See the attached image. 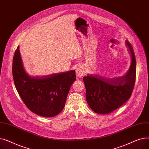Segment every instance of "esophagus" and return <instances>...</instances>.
<instances>
[{
  "label": "esophagus",
  "mask_w": 149,
  "mask_h": 149,
  "mask_svg": "<svg viewBox=\"0 0 149 149\" xmlns=\"http://www.w3.org/2000/svg\"><path fill=\"white\" fill-rule=\"evenodd\" d=\"M86 73L85 68L84 66H80L76 70V75L78 77H81L84 75Z\"/></svg>",
  "instance_id": "1"
}]
</instances>
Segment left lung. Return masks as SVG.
<instances>
[{
  "mask_svg": "<svg viewBox=\"0 0 149 149\" xmlns=\"http://www.w3.org/2000/svg\"><path fill=\"white\" fill-rule=\"evenodd\" d=\"M126 44L132 60L124 75L107 78L88 74L83 78L87 103L97 113L112 112L126 103L132 95L136 79V59L132 45L127 40Z\"/></svg>",
  "mask_w": 149,
  "mask_h": 149,
  "instance_id": "8db88e82",
  "label": "left lung"
}]
</instances>
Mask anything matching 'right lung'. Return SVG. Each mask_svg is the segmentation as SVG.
<instances>
[{
	"mask_svg": "<svg viewBox=\"0 0 149 149\" xmlns=\"http://www.w3.org/2000/svg\"><path fill=\"white\" fill-rule=\"evenodd\" d=\"M15 88L23 103L33 113L53 117L63 109L72 84L76 80L75 70L43 76H31L23 67L19 46L13 61Z\"/></svg>",
	"mask_w": 149,
	"mask_h": 149,
	"instance_id": "right-lung-1",
	"label": "right lung"
}]
</instances>
